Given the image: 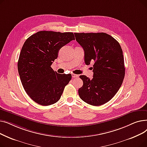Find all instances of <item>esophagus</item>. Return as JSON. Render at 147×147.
Returning a JSON list of instances; mask_svg holds the SVG:
<instances>
[{
    "instance_id": "obj_1",
    "label": "esophagus",
    "mask_w": 147,
    "mask_h": 147,
    "mask_svg": "<svg viewBox=\"0 0 147 147\" xmlns=\"http://www.w3.org/2000/svg\"><path fill=\"white\" fill-rule=\"evenodd\" d=\"M72 78H78L79 76L78 75H76V74H72Z\"/></svg>"
}]
</instances>
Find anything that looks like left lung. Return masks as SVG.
Instances as JSON below:
<instances>
[{
	"label": "left lung",
	"mask_w": 147,
	"mask_h": 147,
	"mask_svg": "<svg viewBox=\"0 0 147 147\" xmlns=\"http://www.w3.org/2000/svg\"><path fill=\"white\" fill-rule=\"evenodd\" d=\"M84 52V62H94V76H80L83 85L79 90L83 101L94 106L111 100L121 86L125 75L123 51L119 43L105 33H74Z\"/></svg>",
	"instance_id": "1"
}]
</instances>
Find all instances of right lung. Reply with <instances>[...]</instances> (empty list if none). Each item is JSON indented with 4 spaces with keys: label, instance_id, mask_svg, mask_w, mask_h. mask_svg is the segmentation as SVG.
<instances>
[{
    "label": "right lung",
    "instance_id": "obj_1",
    "mask_svg": "<svg viewBox=\"0 0 147 147\" xmlns=\"http://www.w3.org/2000/svg\"><path fill=\"white\" fill-rule=\"evenodd\" d=\"M75 37L71 32L40 31L30 36L21 49L18 61L20 78L27 95L36 103L48 106L60 99L71 74L54 71L51 65L59 49Z\"/></svg>",
    "mask_w": 147,
    "mask_h": 147
}]
</instances>
